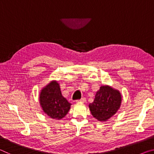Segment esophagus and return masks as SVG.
I'll use <instances>...</instances> for the list:
<instances>
[{"mask_svg": "<svg viewBox=\"0 0 154 154\" xmlns=\"http://www.w3.org/2000/svg\"><path fill=\"white\" fill-rule=\"evenodd\" d=\"M85 101H86V98L83 97L81 99H79V100H77L76 102H82V103H85Z\"/></svg>", "mask_w": 154, "mask_h": 154, "instance_id": "obj_1", "label": "esophagus"}]
</instances>
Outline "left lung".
<instances>
[{
    "mask_svg": "<svg viewBox=\"0 0 154 154\" xmlns=\"http://www.w3.org/2000/svg\"><path fill=\"white\" fill-rule=\"evenodd\" d=\"M122 96L119 91L105 85L96 94L94 102L89 105L94 118L99 121H106L116 114L121 105Z\"/></svg>",
    "mask_w": 154,
    "mask_h": 154,
    "instance_id": "1",
    "label": "left lung"
}]
</instances>
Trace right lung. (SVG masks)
Listing matches in <instances>:
<instances>
[{"instance_id":"add662e5","label":"right lung","mask_w":154,"mask_h":154,"mask_svg":"<svg viewBox=\"0 0 154 154\" xmlns=\"http://www.w3.org/2000/svg\"><path fill=\"white\" fill-rule=\"evenodd\" d=\"M40 103L43 110L51 118L60 119L66 116L71 104L62 95L59 84L51 82L41 90Z\"/></svg>"}]
</instances>
